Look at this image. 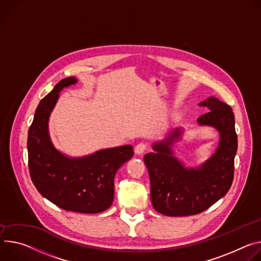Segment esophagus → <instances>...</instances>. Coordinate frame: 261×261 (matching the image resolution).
<instances>
[{"label": "esophagus", "mask_w": 261, "mask_h": 261, "mask_svg": "<svg viewBox=\"0 0 261 261\" xmlns=\"http://www.w3.org/2000/svg\"><path fill=\"white\" fill-rule=\"evenodd\" d=\"M147 149V145L145 143H139L138 145L135 147V153L140 155L142 153H144V151H145Z\"/></svg>", "instance_id": "1"}]
</instances>
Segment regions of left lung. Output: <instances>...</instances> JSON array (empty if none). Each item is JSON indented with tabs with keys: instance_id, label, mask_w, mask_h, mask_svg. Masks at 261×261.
Segmentation results:
<instances>
[{
	"instance_id": "left-lung-1",
	"label": "left lung",
	"mask_w": 261,
	"mask_h": 261,
	"mask_svg": "<svg viewBox=\"0 0 261 261\" xmlns=\"http://www.w3.org/2000/svg\"><path fill=\"white\" fill-rule=\"evenodd\" d=\"M208 112L198 118L220 133L216 152L199 168H185L173 156L171 146L182 134L174 128L163 141L153 144L154 152L144 156L150 178V196L154 210L169 217L197 215L210 208L226 195L233 181L238 135L232 109L216 97L199 103Z\"/></svg>"
}]
</instances>
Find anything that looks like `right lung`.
<instances>
[{
    "label": "right lung",
    "instance_id": "right-lung-1",
    "mask_svg": "<svg viewBox=\"0 0 261 261\" xmlns=\"http://www.w3.org/2000/svg\"><path fill=\"white\" fill-rule=\"evenodd\" d=\"M76 83L74 76L61 80L39 102L28 133L29 171L37 191L64 211L98 214L112 204L114 177L134 155L132 145L102 149L83 158H68L49 139L48 118L59 92Z\"/></svg>",
    "mask_w": 261,
    "mask_h": 261
}]
</instances>
